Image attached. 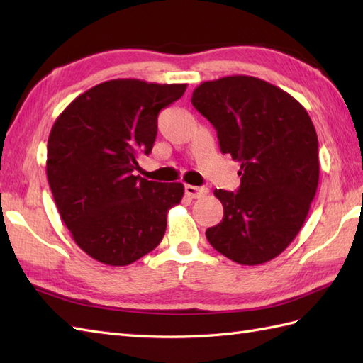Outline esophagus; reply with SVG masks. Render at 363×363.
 I'll use <instances>...</instances> for the list:
<instances>
[{"label":"esophagus","instance_id":"obj_1","mask_svg":"<svg viewBox=\"0 0 363 363\" xmlns=\"http://www.w3.org/2000/svg\"><path fill=\"white\" fill-rule=\"evenodd\" d=\"M186 194L191 198H201L204 195H207V189L206 187H196V186H190L187 184L186 186Z\"/></svg>","mask_w":363,"mask_h":363}]
</instances>
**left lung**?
<instances>
[{
  "label": "left lung",
  "mask_w": 363,
  "mask_h": 363,
  "mask_svg": "<svg viewBox=\"0 0 363 363\" xmlns=\"http://www.w3.org/2000/svg\"><path fill=\"white\" fill-rule=\"evenodd\" d=\"M191 104L242 176L237 191L215 189L225 215L206 230L207 240L237 264H265L298 235L317 194L318 137L309 113L287 91L245 74L199 84Z\"/></svg>",
  "instance_id": "left-lung-1"
}]
</instances>
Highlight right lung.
<instances>
[{
	"label": "right lung",
	"mask_w": 363,
	"mask_h": 363,
	"mask_svg": "<svg viewBox=\"0 0 363 363\" xmlns=\"http://www.w3.org/2000/svg\"><path fill=\"white\" fill-rule=\"evenodd\" d=\"M187 84L112 79L84 91L59 115L48 137L46 176L60 218L91 259L129 265L164 238L181 182L134 176L138 154L157 135V115Z\"/></svg>",
	"instance_id": "add662e5"
}]
</instances>
